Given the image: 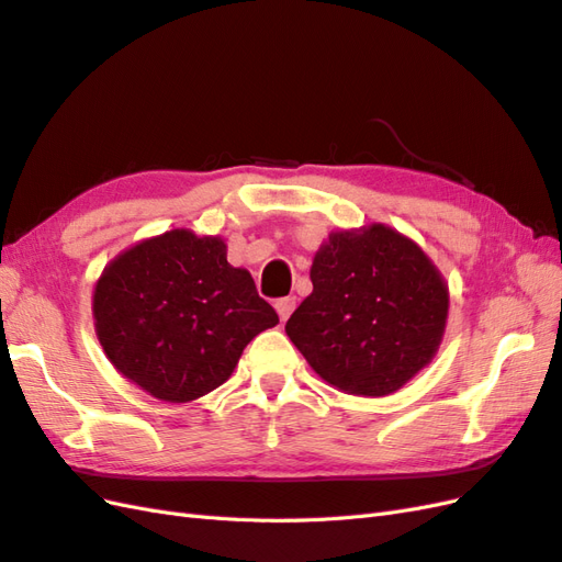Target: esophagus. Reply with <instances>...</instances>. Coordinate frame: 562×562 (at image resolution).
I'll return each mask as SVG.
<instances>
[{
	"label": "esophagus",
	"mask_w": 562,
	"mask_h": 562,
	"mask_svg": "<svg viewBox=\"0 0 562 562\" xmlns=\"http://www.w3.org/2000/svg\"><path fill=\"white\" fill-rule=\"evenodd\" d=\"M276 308H278L280 321L284 323V321L292 315V311L296 308V299H294V296H282V299L276 301Z\"/></svg>",
	"instance_id": "1"
}]
</instances>
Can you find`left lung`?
<instances>
[{"instance_id": "obj_1", "label": "left lung", "mask_w": 562, "mask_h": 562, "mask_svg": "<svg viewBox=\"0 0 562 562\" xmlns=\"http://www.w3.org/2000/svg\"><path fill=\"white\" fill-rule=\"evenodd\" d=\"M313 292L284 329L337 390L386 396L437 353L449 290L425 251L380 223L333 233L313 258Z\"/></svg>"}]
</instances>
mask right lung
I'll use <instances>...</instances> for the list:
<instances>
[{
    "label": "right lung",
    "instance_id": "obj_1",
    "mask_svg": "<svg viewBox=\"0 0 562 562\" xmlns=\"http://www.w3.org/2000/svg\"><path fill=\"white\" fill-rule=\"evenodd\" d=\"M92 311L109 361L170 404L221 386L244 347L280 323L249 272L227 263L225 241L190 229L144 239L111 261Z\"/></svg>",
    "mask_w": 562,
    "mask_h": 562
}]
</instances>
